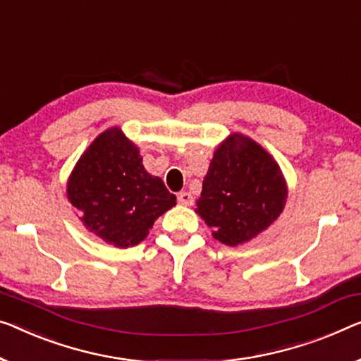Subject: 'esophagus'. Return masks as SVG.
I'll return each mask as SVG.
<instances>
[{"label": "esophagus", "mask_w": 361, "mask_h": 361, "mask_svg": "<svg viewBox=\"0 0 361 361\" xmlns=\"http://www.w3.org/2000/svg\"><path fill=\"white\" fill-rule=\"evenodd\" d=\"M178 202L180 204H183V206H192V202H195V197L191 196V192H188V191H181V192H178Z\"/></svg>", "instance_id": "34e87169"}]
</instances>
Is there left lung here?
<instances>
[{"label": "left lung", "instance_id": "left-lung-1", "mask_svg": "<svg viewBox=\"0 0 361 361\" xmlns=\"http://www.w3.org/2000/svg\"><path fill=\"white\" fill-rule=\"evenodd\" d=\"M287 185L271 154L233 133L214 152L196 212L220 243L236 246L264 232L283 211Z\"/></svg>", "mask_w": 361, "mask_h": 361}]
</instances>
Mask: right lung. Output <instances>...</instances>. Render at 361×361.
<instances>
[{"mask_svg": "<svg viewBox=\"0 0 361 361\" xmlns=\"http://www.w3.org/2000/svg\"><path fill=\"white\" fill-rule=\"evenodd\" d=\"M66 192L84 227L116 248L141 243L157 217L176 204L164 181L147 173L136 144L120 128L94 139L74 166Z\"/></svg>", "mask_w": 361, "mask_h": 361, "instance_id": "add662e5", "label": "right lung"}]
</instances>
